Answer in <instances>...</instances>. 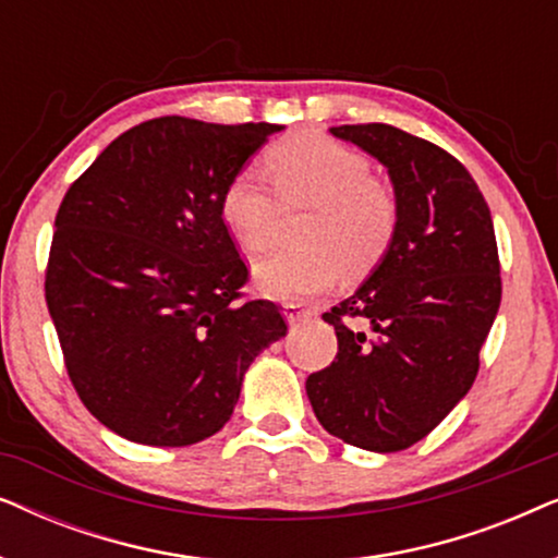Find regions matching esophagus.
Wrapping results in <instances>:
<instances>
[{
	"mask_svg": "<svg viewBox=\"0 0 558 558\" xmlns=\"http://www.w3.org/2000/svg\"><path fill=\"white\" fill-rule=\"evenodd\" d=\"M315 312H312L310 307H302V304H284V317L289 325H300L304 323V319H310Z\"/></svg>",
	"mask_w": 558,
	"mask_h": 558,
	"instance_id": "esophagus-1",
	"label": "esophagus"
}]
</instances>
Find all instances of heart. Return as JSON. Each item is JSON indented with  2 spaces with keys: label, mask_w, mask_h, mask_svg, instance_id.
Returning a JSON list of instances; mask_svg holds the SVG:
<instances>
[{
  "label": "heart",
  "mask_w": 558,
  "mask_h": 558,
  "mask_svg": "<svg viewBox=\"0 0 558 558\" xmlns=\"http://www.w3.org/2000/svg\"><path fill=\"white\" fill-rule=\"evenodd\" d=\"M266 172L284 205L312 203L296 241L254 266L258 292L289 304L338 284L340 271L363 277L391 248L399 228L393 190L373 178L368 157L319 134H300L266 151ZM279 201L264 174L243 167L220 193V220L246 251L269 246Z\"/></svg>",
  "instance_id": "obj_1"
}]
</instances>
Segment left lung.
I'll return each instance as SVG.
<instances>
[{
	"label": "left lung",
	"instance_id": "1",
	"mask_svg": "<svg viewBox=\"0 0 558 558\" xmlns=\"http://www.w3.org/2000/svg\"><path fill=\"white\" fill-rule=\"evenodd\" d=\"M388 170L391 248L353 296L325 312L338 355L307 378L317 422L368 452L424 439L470 391L500 307L493 218L462 162L388 124L332 126Z\"/></svg>",
	"mask_w": 558,
	"mask_h": 558
}]
</instances>
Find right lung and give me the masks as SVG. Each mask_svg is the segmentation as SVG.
I'll return each instance as SVG.
<instances>
[{"instance_id":"right-lung-1","label":"right lung","mask_w":558,"mask_h":558,"mask_svg":"<svg viewBox=\"0 0 558 558\" xmlns=\"http://www.w3.org/2000/svg\"><path fill=\"white\" fill-rule=\"evenodd\" d=\"M279 124L144 121L68 187L45 300L81 401L119 437L187 447L223 429L254 357L287 335L241 300L220 193Z\"/></svg>"}]
</instances>
